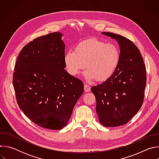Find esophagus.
<instances>
[{
	"instance_id": "1",
	"label": "esophagus",
	"mask_w": 159,
	"mask_h": 159,
	"mask_svg": "<svg viewBox=\"0 0 159 159\" xmlns=\"http://www.w3.org/2000/svg\"><path fill=\"white\" fill-rule=\"evenodd\" d=\"M90 87L89 85H87V84H85L84 85V90H85V92H89V91H90Z\"/></svg>"
}]
</instances>
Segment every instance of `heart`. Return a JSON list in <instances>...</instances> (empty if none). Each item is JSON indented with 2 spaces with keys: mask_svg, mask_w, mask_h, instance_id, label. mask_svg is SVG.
Masks as SVG:
<instances>
[{
  "mask_svg": "<svg viewBox=\"0 0 159 159\" xmlns=\"http://www.w3.org/2000/svg\"><path fill=\"white\" fill-rule=\"evenodd\" d=\"M120 60L118 48L112 43L91 38L79 43L75 51H68L64 57L66 70L76 77L87 68L85 79L88 81L104 82L115 72Z\"/></svg>",
  "mask_w": 159,
  "mask_h": 159,
  "instance_id": "heart-1",
  "label": "heart"
}]
</instances>
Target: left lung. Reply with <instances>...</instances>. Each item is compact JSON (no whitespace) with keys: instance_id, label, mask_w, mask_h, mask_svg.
<instances>
[{"instance_id":"1","label":"left lung","mask_w":159,"mask_h":159,"mask_svg":"<svg viewBox=\"0 0 159 159\" xmlns=\"http://www.w3.org/2000/svg\"><path fill=\"white\" fill-rule=\"evenodd\" d=\"M102 34L117 41L120 50L118 66L108 80L91 87L96 99L100 123L115 127L127 123L141 108L146 85V68L139 48L126 38L112 33Z\"/></svg>"}]
</instances>
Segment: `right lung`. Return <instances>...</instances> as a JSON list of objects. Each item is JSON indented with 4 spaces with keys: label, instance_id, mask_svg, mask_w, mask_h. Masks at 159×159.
Masks as SVG:
<instances>
[{
    "label": "right lung",
    "instance_id": "add662e5",
    "mask_svg": "<svg viewBox=\"0 0 159 159\" xmlns=\"http://www.w3.org/2000/svg\"><path fill=\"white\" fill-rule=\"evenodd\" d=\"M58 32L38 37L22 48L13 74L19 108L43 128L61 129L84 93V84L65 68V44Z\"/></svg>",
    "mask_w": 159,
    "mask_h": 159
}]
</instances>
